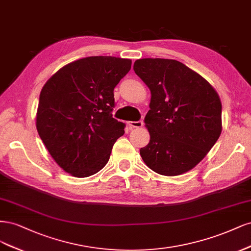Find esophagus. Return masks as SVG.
Returning <instances> with one entry per match:
<instances>
[{"instance_id":"1","label":"esophagus","mask_w":251,"mask_h":251,"mask_svg":"<svg viewBox=\"0 0 251 251\" xmlns=\"http://www.w3.org/2000/svg\"><path fill=\"white\" fill-rule=\"evenodd\" d=\"M143 125V121H131V122H128V126L130 128H141Z\"/></svg>"}]
</instances>
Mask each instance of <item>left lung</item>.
<instances>
[{
    "instance_id": "8db88e82",
    "label": "left lung",
    "mask_w": 251,
    "mask_h": 251,
    "mask_svg": "<svg viewBox=\"0 0 251 251\" xmlns=\"http://www.w3.org/2000/svg\"><path fill=\"white\" fill-rule=\"evenodd\" d=\"M133 70L151 92L144 120L150 142L140 150L143 160L161 175L188 172L221 134L219 96L203 77L177 60L143 58Z\"/></svg>"
}]
</instances>
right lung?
Returning <instances> with one entry per match:
<instances>
[{
  "label": "right lung",
  "instance_id": "right-lung-1",
  "mask_svg": "<svg viewBox=\"0 0 251 251\" xmlns=\"http://www.w3.org/2000/svg\"><path fill=\"white\" fill-rule=\"evenodd\" d=\"M131 60L91 56L73 61L48 80L39 95L36 128L51 156L75 177L99 172L124 123L112 118L114 90Z\"/></svg>",
  "mask_w": 251,
  "mask_h": 251
}]
</instances>
